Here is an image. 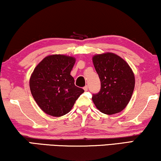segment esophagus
Returning <instances> with one entry per match:
<instances>
[{"label": "esophagus", "mask_w": 161, "mask_h": 161, "mask_svg": "<svg viewBox=\"0 0 161 161\" xmlns=\"http://www.w3.org/2000/svg\"><path fill=\"white\" fill-rule=\"evenodd\" d=\"M83 89H84L85 92H87L88 91V86H86L83 87Z\"/></svg>", "instance_id": "34e87169"}]
</instances>
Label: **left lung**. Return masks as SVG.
Segmentation results:
<instances>
[{
  "label": "left lung",
  "mask_w": 161,
  "mask_h": 161,
  "mask_svg": "<svg viewBox=\"0 0 161 161\" xmlns=\"http://www.w3.org/2000/svg\"><path fill=\"white\" fill-rule=\"evenodd\" d=\"M92 61L101 83L92 101L102 113L112 115L125 108L135 87V75L128 64L113 53L97 54Z\"/></svg>",
  "instance_id": "left-lung-1"
}]
</instances>
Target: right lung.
Returning <instances> with one entry per match:
<instances>
[{"mask_svg":"<svg viewBox=\"0 0 161 161\" xmlns=\"http://www.w3.org/2000/svg\"><path fill=\"white\" fill-rule=\"evenodd\" d=\"M75 58L50 55L34 68L29 80L31 94L39 107L50 116L59 117L71 111L84 90L77 87L70 75Z\"/></svg>","mask_w":161,"mask_h":161,"instance_id":"right-lung-1","label":"right lung"}]
</instances>
